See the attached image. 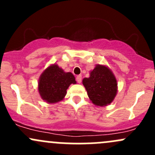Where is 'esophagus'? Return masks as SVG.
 Returning <instances> with one entry per match:
<instances>
[{
  "mask_svg": "<svg viewBox=\"0 0 155 155\" xmlns=\"http://www.w3.org/2000/svg\"><path fill=\"white\" fill-rule=\"evenodd\" d=\"M76 81H77L78 83H81V82H82V76L81 75L76 76Z\"/></svg>",
  "mask_w": 155,
  "mask_h": 155,
  "instance_id": "esophagus-1",
  "label": "esophagus"
}]
</instances>
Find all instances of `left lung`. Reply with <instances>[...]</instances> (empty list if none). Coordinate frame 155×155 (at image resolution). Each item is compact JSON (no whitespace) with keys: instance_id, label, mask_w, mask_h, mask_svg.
<instances>
[{"instance_id":"1","label":"left lung","mask_w":155,"mask_h":155,"mask_svg":"<svg viewBox=\"0 0 155 155\" xmlns=\"http://www.w3.org/2000/svg\"><path fill=\"white\" fill-rule=\"evenodd\" d=\"M82 84L87 96L94 105L105 107L113 101L118 91V83L113 73L108 67L96 65L88 78H84Z\"/></svg>"}]
</instances>
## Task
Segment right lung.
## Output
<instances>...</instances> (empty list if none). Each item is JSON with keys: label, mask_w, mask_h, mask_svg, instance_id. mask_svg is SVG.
Returning a JSON list of instances; mask_svg holds the SVG:
<instances>
[{"label": "right lung", "mask_w": 155, "mask_h": 155, "mask_svg": "<svg viewBox=\"0 0 155 155\" xmlns=\"http://www.w3.org/2000/svg\"><path fill=\"white\" fill-rule=\"evenodd\" d=\"M76 83L73 73H66L54 64L48 67L40 75L38 91L43 101L48 104H55L64 98L69 86Z\"/></svg>", "instance_id": "add662e5"}]
</instances>
